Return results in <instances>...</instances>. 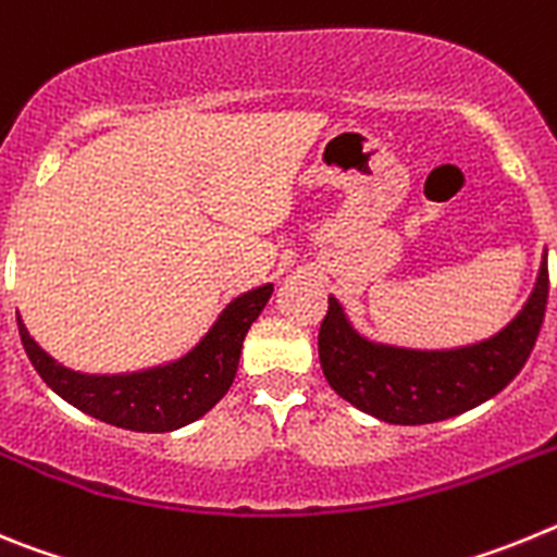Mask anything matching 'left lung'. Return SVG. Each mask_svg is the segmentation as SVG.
Instances as JSON below:
<instances>
[{
    "instance_id": "obj_1",
    "label": "left lung",
    "mask_w": 557,
    "mask_h": 557,
    "mask_svg": "<svg viewBox=\"0 0 557 557\" xmlns=\"http://www.w3.org/2000/svg\"><path fill=\"white\" fill-rule=\"evenodd\" d=\"M547 253L524 309L494 337L449 351H416L371 343L348 323L337 298L318 334L326 382L357 410L387 424H432L488 401L524 368L544 323Z\"/></svg>"
}]
</instances>
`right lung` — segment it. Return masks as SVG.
<instances>
[{"mask_svg": "<svg viewBox=\"0 0 557 557\" xmlns=\"http://www.w3.org/2000/svg\"><path fill=\"white\" fill-rule=\"evenodd\" d=\"M270 295L273 284L239 295L186 357L175 359L170 366L120 373V376H88V373L69 371L47 351H41L18 314L16 321L33 368L69 405L122 430L172 432L198 421L228 393L239 366L245 334L270 301Z\"/></svg>", "mask_w": 557, "mask_h": 557, "instance_id": "1", "label": "right lung"}]
</instances>
